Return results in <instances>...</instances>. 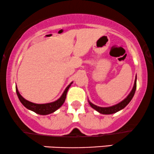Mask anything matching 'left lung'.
<instances>
[{
	"instance_id": "8db88e82",
	"label": "left lung",
	"mask_w": 154,
	"mask_h": 154,
	"mask_svg": "<svg viewBox=\"0 0 154 154\" xmlns=\"http://www.w3.org/2000/svg\"><path fill=\"white\" fill-rule=\"evenodd\" d=\"M136 82H137V76H135V82H134L133 88H132V91H130V93H129V95L123 100H122L121 102H119V103L116 104V105L111 106H109V107H100V106H98L95 105V104H93V103H91L89 100H88V103H89L90 106H91L93 109H94L95 111L99 112L100 114H114V113L118 112V111L122 110V109H123L126 106L130 103V100H132V98H133L136 91V86H137Z\"/></svg>"
}]
</instances>
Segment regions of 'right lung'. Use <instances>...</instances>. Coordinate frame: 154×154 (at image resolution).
<instances>
[{
  "label": "right lung",
  "instance_id": "obj_1",
  "mask_svg": "<svg viewBox=\"0 0 154 154\" xmlns=\"http://www.w3.org/2000/svg\"><path fill=\"white\" fill-rule=\"evenodd\" d=\"M73 83L72 82L66 88V89L64 90L63 93L61 95V96L60 97L58 100H55L54 102H51V103H35L29 101V100H26L25 98H24L21 95L20 93L18 91V88L16 87V91H17V96H18L19 100L21 101V103L23 104L24 106H25L26 109H29V110L34 111L36 114H40V115H48V114H50L51 113H54V111H56L57 109H59L61 106L63 105V103H64L65 99H66V93L68 91L69 88H70L71 85Z\"/></svg>",
  "mask_w": 154,
  "mask_h": 154
}]
</instances>
